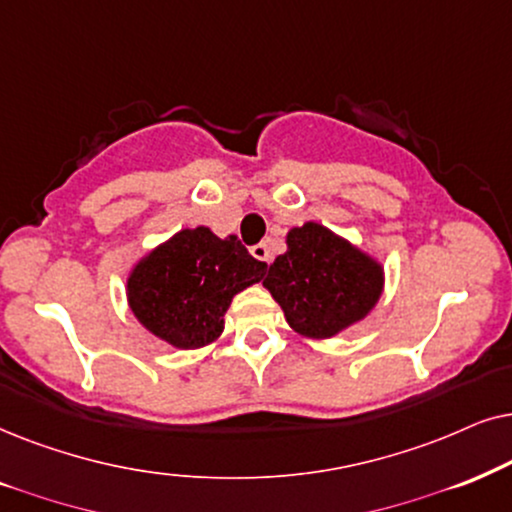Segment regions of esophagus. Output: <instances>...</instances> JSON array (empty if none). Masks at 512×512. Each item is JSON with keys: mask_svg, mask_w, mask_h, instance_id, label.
<instances>
[{"mask_svg": "<svg viewBox=\"0 0 512 512\" xmlns=\"http://www.w3.org/2000/svg\"><path fill=\"white\" fill-rule=\"evenodd\" d=\"M250 255L255 257V260L264 262V264H269V262H271V250H269V245H267V243H257V245H252V248H250Z\"/></svg>", "mask_w": 512, "mask_h": 512, "instance_id": "obj_1", "label": "esophagus"}]
</instances>
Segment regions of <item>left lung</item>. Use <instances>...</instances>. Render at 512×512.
<instances>
[{
    "label": "left lung",
    "mask_w": 512,
    "mask_h": 512,
    "mask_svg": "<svg viewBox=\"0 0 512 512\" xmlns=\"http://www.w3.org/2000/svg\"><path fill=\"white\" fill-rule=\"evenodd\" d=\"M264 288L302 337L330 339L356 325L379 302L384 267L318 222L292 227Z\"/></svg>",
    "instance_id": "obj_1"
}]
</instances>
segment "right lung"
Returning a JSON list of instances; mask_svg holds the SVG:
<instances>
[{
	"instance_id": "obj_1",
	"label": "right lung",
	"mask_w": 512,
	"mask_h": 512,
	"mask_svg": "<svg viewBox=\"0 0 512 512\" xmlns=\"http://www.w3.org/2000/svg\"><path fill=\"white\" fill-rule=\"evenodd\" d=\"M267 264L236 236L208 227L182 229L135 264L126 281L133 316L175 349H201L224 330V313L238 292L260 283Z\"/></svg>"
}]
</instances>
